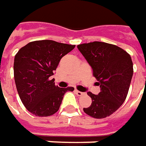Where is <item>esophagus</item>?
<instances>
[{
    "label": "esophagus",
    "instance_id": "obj_1",
    "mask_svg": "<svg viewBox=\"0 0 146 146\" xmlns=\"http://www.w3.org/2000/svg\"><path fill=\"white\" fill-rule=\"evenodd\" d=\"M76 94L78 96H82V95H84V92H80L79 91V90H76Z\"/></svg>",
    "mask_w": 146,
    "mask_h": 146
}]
</instances>
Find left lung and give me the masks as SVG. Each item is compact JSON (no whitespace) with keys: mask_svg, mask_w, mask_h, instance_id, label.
<instances>
[{"mask_svg":"<svg viewBox=\"0 0 146 146\" xmlns=\"http://www.w3.org/2000/svg\"><path fill=\"white\" fill-rule=\"evenodd\" d=\"M93 69L100 87L98 94L88 92L91 105L84 112L94 118H104L116 112L124 103L133 76L131 56L116 45L93 42L77 46Z\"/></svg>","mask_w":146,"mask_h":146,"instance_id":"1","label":"left lung"}]
</instances>
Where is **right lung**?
I'll return each instance as SVG.
<instances>
[{"label": "right lung", "instance_id": "add662e5", "mask_svg": "<svg viewBox=\"0 0 146 146\" xmlns=\"http://www.w3.org/2000/svg\"><path fill=\"white\" fill-rule=\"evenodd\" d=\"M76 45L52 40L33 41L21 48L15 56L14 77L19 96L29 112L38 117L53 115L66 92L73 87L55 85L53 75L60 60Z\"/></svg>", "mask_w": 146, "mask_h": 146}]
</instances>
